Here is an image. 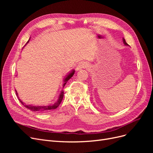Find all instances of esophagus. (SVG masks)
I'll use <instances>...</instances> for the list:
<instances>
[{
    "label": "esophagus",
    "instance_id": "esophagus-1",
    "mask_svg": "<svg viewBox=\"0 0 153 153\" xmlns=\"http://www.w3.org/2000/svg\"><path fill=\"white\" fill-rule=\"evenodd\" d=\"M86 67H87V64H86L85 62H80V64H78L76 68V70L78 71L80 70V69H84V68H86Z\"/></svg>",
    "mask_w": 153,
    "mask_h": 153
}]
</instances>
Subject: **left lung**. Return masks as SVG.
Instances as JSON below:
<instances>
[{"label":"left lung","instance_id":"1","mask_svg":"<svg viewBox=\"0 0 153 153\" xmlns=\"http://www.w3.org/2000/svg\"><path fill=\"white\" fill-rule=\"evenodd\" d=\"M123 43H124V44L126 45V46H129L128 45V43L126 42V41H125V39H124V38H123Z\"/></svg>","mask_w":153,"mask_h":153}]
</instances>
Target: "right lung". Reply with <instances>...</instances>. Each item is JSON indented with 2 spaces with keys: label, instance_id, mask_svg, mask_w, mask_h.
<instances>
[{
  "label": "right lung",
  "instance_id": "add662e5",
  "mask_svg": "<svg viewBox=\"0 0 153 153\" xmlns=\"http://www.w3.org/2000/svg\"><path fill=\"white\" fill-rule=\"evenodd\" d=\"M29 40H30V39H29ZM29 43V41L27 42V43ZM75 69H73V70L70 73H69L68 75L66 76V77L64 78V79L63 80V85H62L63 87L65 86L67 82L73 76L74 73H75ZM16 95L18 96V100H20L21 103L23 105L25 106L27 108H28L30 110L32 111V112H47V111H49V110H54L55 108H57L58 106H59V105L61 104V101L63 99V97H64V92L62 91H61V92H60V94H59L58 100L56 101H55L54 103L50 104V105H46V106L45 105H37V106H35V105H26L25 103H24L22 101L20 100V99L19 98V97H18V92H17L16 91Z\"/></svg>",
  "mask_w": 153,
  "mask_h": 153
}]
</instances>
